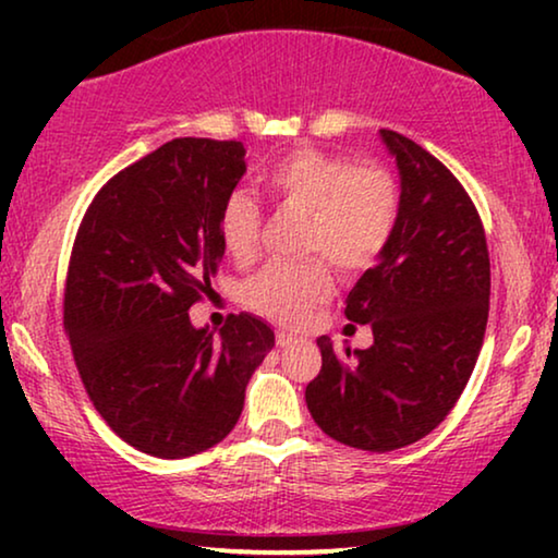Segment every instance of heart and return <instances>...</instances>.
I'll return each mask as SVG.
<instances>
[{
    "label": "heart",
    "instance_id": "1",
    "mask_svg": "<svg viewBox=\"0 0 558 558\" xmlns=\"http://www.w3.org/2000/svg\"><path fill=\"white\" fill-rule=\"evenodd\" d=\"M388 223L384 197L368 187H355L332 205L323 223L312 228L310 248L315 254L348 264L371 254L373 239ZM281 315H289L284 310Z\"/></svg>",
    "mask_w": 558,
    "mask_h": 558
}]
</instances>
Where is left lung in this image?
Listing matches in <instances>:
<instances>
[{
    "label": "left lung",
    "instance_id": "8db88e82",
    "mask_svg": "<svg viewBox=\"0 0 558 558\" xmlns=\"http://www.w3.org/2000/svg\"><path fill=\"white\" fill-rule=\"evenodd\" d=\"M243 155L235 140L162 144L98 190L73 241L63 325L75 368L113 434L162 460L231 434L274 348L271 327L246 312L190 323L213 296Z\"/></svg>",
    "mask_w": 558,
    "mask_h": 558
}]
</instances>
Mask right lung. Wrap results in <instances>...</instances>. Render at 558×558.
<instances>
[{
	"mask_svg": "<svg viewBox=\"0 0 558 558\" xmlns=\"http://www.w3.org/2000/svg\"><path fill=\"white\" fill-rule=\"evenodd\" d=\"M401 208L380 262L348 294L345 317L373 338L332 348L304 399L327 437L365 452L414 445L454 409L483 348L490 256L483 220L445 165L399 151Z\"/></svg>",
	"mask_w": 558,
	"mask_h": 558,
	"instance_id": "add662e5",
	"label": "right lung"
}]
</instances>
